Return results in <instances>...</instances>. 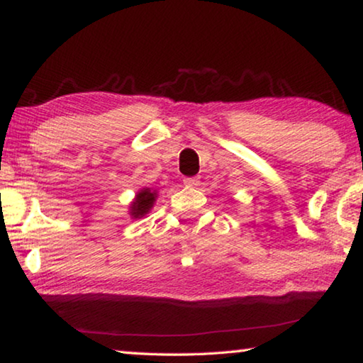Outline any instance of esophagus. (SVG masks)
<instances>
[{
	"label": "esophagus",
	"mask_w": 363,
	"mask_h": 363,
	"mask_svg": "<svg viewBox=\"0 0 363 363\" xmlns=\"http://www.w3.org/2000/svg\"><path fill=\"white\" fill-rule=\"evenodd\" d=\"M184 184L189 187H195V186H199L200 181L196 179V177H186V179H184Z\"/></svg>",
	"instance_id": "1"
}]
</instances>
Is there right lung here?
<instances>
[{
    "mask_svg": "<svg viewBox=\"0 0 363 363\" xmlns=\"http://www.w3.org/2000/svg\"><path fill=\"white\" fill-rule=\"evenodd\" d=\"M155 196L157 194L150 192L149 189H144L143 192H139L136 200H134L131 205V216L143 218L145 213H149V210L153 206V201H155Z\"/></svg>",
    "mask_w": 363,
    "mask_h": 363,
    "instance_id": "1",
    "label": "right lung"
}]
</instances>
